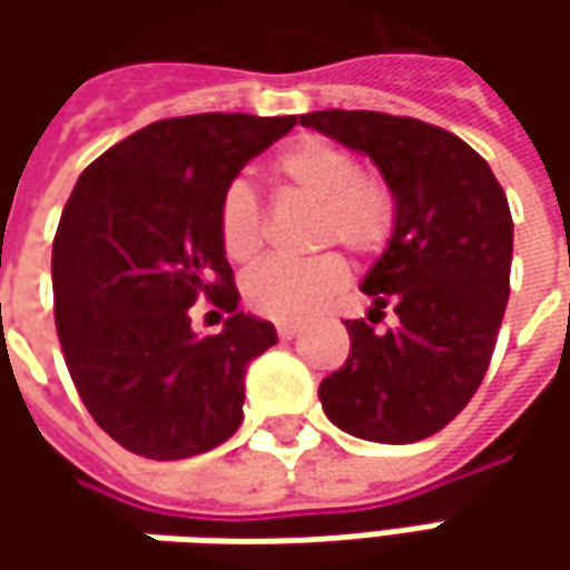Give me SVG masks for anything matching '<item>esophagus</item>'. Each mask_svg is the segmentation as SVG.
<instances>
[{
    "mask_svg": "<svg viewBox=\"0 0 570 570\" xmlns=\"http://www.w3.org/2000/svg\"><path fill=\"white\" fill-rule=\"evenodd\" d=\"M297 336V326H288V323H282L278 326V340L282 342H292Z\"/></svg>",
    "mask_w": 570,
    "mask_h": 570,
    "instance_id": "1",
    "label": "esophagus"
}]
</instances>
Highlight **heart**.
<instances>
[{"instance_id":"heart-1","label":"heart","mask_w":570,"mask_h":570,"mask_svg":"<svg viewBox=\"0 0 570 570\" xmlns=\"http://www.w3.org/2000/svg\"><path fill=\"white\" fill-rule=\"evenodd\" d=\"M278 184L320 203L314 247L342 244L352 253H377L393 230V206L377 180L364 177L352 151L330 139H297L273 161ZM218 237L230 263H253L263 250V208L250 184L234 180L218 203ZM348 285L342 256L326 253L311 263L269 259L244 282L256 314L275 323H307Z\"/></svg>"}]
</instances>
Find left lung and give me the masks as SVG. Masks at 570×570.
I'll use <instances>...</instances> for the list:
<instances>
[{
	"instance_id": "obj_1",
	"label": "left lung",
	"mask_w": 570,
	"mask_h": 570,
	"mask_svg": "<svg viewBox=\"0 0 570 570\" xmlns=\"http://www.w3.org/2000/svg\"><path fill=\"white\" fill-rule=\"evenodd\" d=\"M301 126L367 155L393 196V234L364 275L374 333L345 320L348 358L320 383L342 431L412 444L453 422L489 371L511 295L514 222L489 161L441 126L374 110H317ZM367 314V317H371Z\"/></svg>"
}]
</instances>
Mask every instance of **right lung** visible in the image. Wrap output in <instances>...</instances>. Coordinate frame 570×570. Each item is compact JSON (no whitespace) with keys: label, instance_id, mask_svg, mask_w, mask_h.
I'll return each mask as SVG.
<instances>
[{"label":"right lung","instance_id":"add662e5","mask_svg":"<svg viewBox=\"0 0 570 570\" xmlns=\"http://www.w3.org/2000/svg\"><path fill=\"white\" fill-rule=\"evenodd\" d=\"M297 117L196 114L158 120L85 167L53 240L56 333L81 403L117 444L184 460L244 422L247 364L278 342L237 311L218 203L240 167ZM229 314L196 337L188 307Z\"/></svg>","mask_w":570,"mask_h":570}]
</instances>
